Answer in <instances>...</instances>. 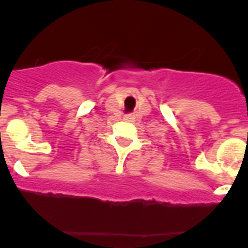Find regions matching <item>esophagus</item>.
Listing matches in <instances>:
<instances>
[{"label": "esophagus", "instance_id": "34e87169", "mask_svg": "<svg viewBox=\"0 0 248 248\" xmlns=\"http://www.w3.org/2000/svg\"><path fill=\"white\" fill-rule=\"evenodd\" d=\"M124 121L132 122V121H134V116H133V115H124Z\"/></svg>", "mask_w": 248, "mask_h": 248}]
</instances>
